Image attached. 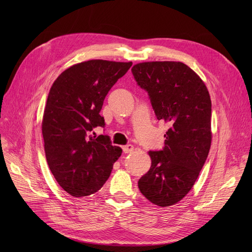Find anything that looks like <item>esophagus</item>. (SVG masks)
<instances>
[{
    "instance_id": "34e87169",
    "label": "esophagus",
    "mask_w": 252,
    "mask_h": 252,
    "mask_svg": "<svg viewBox=\"0 0 252 252\" xmlns=\"http://www.w3.org/2000/svg\"><path fill=\"white\" fill-rule=\"evenodd\" d=\"M123 151L125 153H131L134 151V146H133V145H130V144L126 145V146L123 147Z\"/></svg>"
}]
</instances>
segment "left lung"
Instances as JSON below:
<instances>
[{"label":"left lung","mask_w":252,"mask_h":252,"mask_svg":"<svg viewBox=\"0 0 252 252\" xmlns=\"http://www.w3.org/2000/svg\"><path fill=\"white\" fill-rule=\"evenodd\" d=\"M131 72L148 93L158 121L168 123L164 147L149 151L150 169L138 182L155 205H174L192 189L211 144V100L199 75L175 61L143 62Z\"/></svg>","instance_id":"left-lung-1"}]
</instances>
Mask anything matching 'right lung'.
<instances>
[{"label":"right lung","mask_w":252,"mask_h":252,"mask_svg":"<svg viewBox=\"0 0 252 252\" xmlns=\"http://www.w3.org/2000/svg\"><path fill=\"white\" fill-rule=\"evenodd\" d=\"M131 62L89 60L64 70L50 89L42 123L47 162L63 190L74 197L96 193L108 180L122 148L112 146L100 115L110 89Z\"/></svg>","instance_id":"add662e5"}]
</instances>
